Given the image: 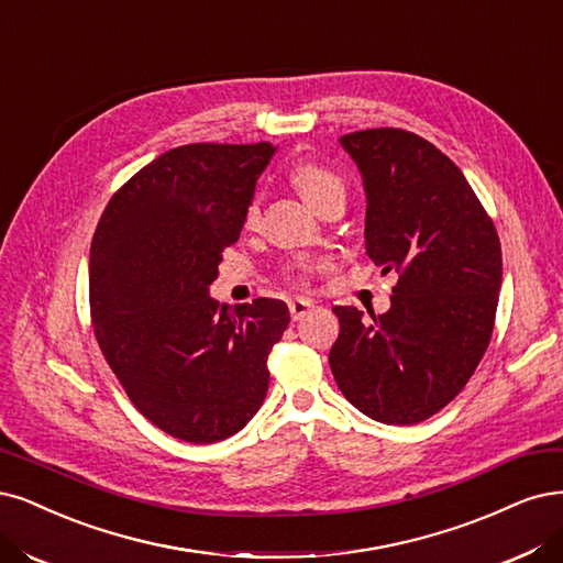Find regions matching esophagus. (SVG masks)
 Here are the masks:
<instances>
[{"label":"esophagus","mask_w":563,"mask_h":563,"mask_svg":"<svg viewBox=\"0 0 563 563\" xmlns=\"http://www.w3.org/2000/svg\"><path fill=\"white\" fill-rule=\"evenodd\" d=\"M314 302L312 300H305V298H294L288 302V312H290V319L294 321H300L305 314L312 312Z\"/></svg>","instance_id":"obj_1"}]
</instances>
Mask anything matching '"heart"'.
I'll return each instance as SVG.
<instances>
[{
	"instance_id": "b5f03b06",
	"label": "heart",
	"mask_w": 563,
	"mask_h": 563,
	"mask_svg": "<svg viewBox=\"0 0 563 563\" xmlns=\"http://www.w3.org/2000/svg\"><path fill=\"white\" fill-rule=\"evenodd\" d=\"M290 181H294L300 196L314 207H319L325 198H331L333 192H344V184L338 174L314 161H298L294 167H290ZM258 217H261V202L251 200L244 214L246 225H256ZM307 267H309L307 263L298 265L300 273Z\"/></svg>"
}]
</instances>
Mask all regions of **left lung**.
Instances as JSON below:
<instances>
[{
  "instance_id": "left-lung-1",
  "label": "left lung",
  "mask_w": 563,
  "mask_h": 563,
  "mask_svg": "<svg viewBox=\"0 0 563 563\" xmlns=\"http://www.w3.org/2000/svg\"><path fill=\"white\" fill-rule=\"evenodd\" d=\"M340 144L365 186V251L396 273L391 309L363 319L333 307L328 354L344 398L382 423L440 412L487 352L503 277L500 242L463 172L440 148L398 128L358 130Z\"/></svg>"
}]
</instances>
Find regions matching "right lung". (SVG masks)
Here are the masks:
<instances>
[{
  "label": "right lung",
  "instance_id": "right-lung-1",
  "mask_svg": "<svg viewBox=\"0 0 563 563\" xmlns=\"http://www.w3.org/2000/svg\"><path fill=\"white\" fill-rule=\"evenodd\" d=\"M275 151L269 142L172 148L113 192L92 235L97 344L132 405L172 438L225 440L265 400L288 307L256 298L228 309L209 284Z\"/></svg>",
  "mask_w": 563,
  "mask_h": 563
}]
</instances>
